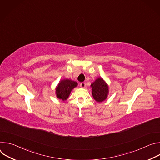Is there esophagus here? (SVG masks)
Masks as SVG:
<instances>
[{"label":"esophagus","mask_w":160,"mask_h":160,"mask_svg":"<svg viewBox=\"0 0 160 160\" xmlns=\"http://www.w3.org/2000/svg\"><path fill=\"white\" fill-rule=\"evenodd\" d=\"M80 86L82 87V88H85V83L84 82H82L80 83Z\"/></svg>","instance_id":"34e87169"}]
</instances>
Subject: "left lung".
<instances>
[{
    "mask_svg": "<svg viewBox=\"0 0 160 160\" xmlns=\"http://www.w3.org/2000/svg\"><path fill=\"white\" fill-rule=\"evenodd\" d=\"M92 88V95L98 102L105 101L109 94V85L101 77L98 78L90 85Z\"/></svg>",
    "mask_w": 160,
    "mask_h": 160,
    "instance_id": "obj_1",
    "label": "left lung"
}]
</instances>
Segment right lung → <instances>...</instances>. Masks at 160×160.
I'll return each mask as SVG.
<instances>
[{
    "label": "right lung",
    "instance_id": "1",
    "mask_svg": "<svg viewBox=\"0 0 160 160\" xmlns=\"http://www.w3.org/2000/svg\"><path fill=\"white\" fill-rule=\"evenodd\" d=\"M77 85L78 83L71 79L65 78L60 80L55 89L56 97L62 101H66L69 98L72 90Z\"/></svg>",
    "mask_w": 160,
    "mask_h": 160
}]
</instances>
